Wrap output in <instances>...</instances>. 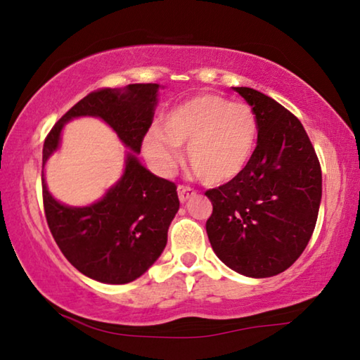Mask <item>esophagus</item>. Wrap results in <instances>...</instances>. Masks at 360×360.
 <instances>
[{"instance_id":"esophagus-1","label":"esophagus","mask_w":360,"mask_h":360,"mask_svg":"<svg viewBox=\"0 0 360 360\" xmlns=\"http://www.w3.org/2000/svg\"><path fill=\"white\" fill-rule=\"evenodd\" d=\"M178 195H179L181 203H186L188 198L195 197V195H197V192H195L193 188L188 187V186H178Z\"/></svg>"}]
</instances>
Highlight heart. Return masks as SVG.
<instances>
[{"mask_svg": "<svg viewBox=\"0 0 360 360\" xmlns=\"http://www.w3.org/2000/svg\"><path fill=\"white\" fill-rule=\"evenodd\" d=\"M251 106L205 94L181 103L144 138V155L163 173L178 163L174 148L187 146V163L208 186L233 181L245 172L257 144Z\"/></svg>", "mask_w": 360, "mask_h": 360, "instance_id": "obj_1", "label": "heart"}]
</instances>
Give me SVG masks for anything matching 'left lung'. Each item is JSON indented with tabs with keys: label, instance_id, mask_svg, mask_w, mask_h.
Returning <instances> with one entry per match:
<instances>
[{
	"label": "left lung",
	"instance_id": "obj_1",
	"mask_svg": "<svg viewBox=\"0 0 360 360\" xmlns=\"http://www.w3.org/2000/svg\"><path fill=\"white\" fill-rule=\"evenodd\" d=\"M257 119V146L238 178L210 188L206 233L219 259L249 278L279 275L311 238L322 197L321 163L302 122L270 96L233 87Z\"/></svg>",
	"mask_w": 360,
	"mask_h": 360
}]
</instances>
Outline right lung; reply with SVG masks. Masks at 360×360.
<instances>
[{"mask_svg":"<svg viewBox=\"0 0 360 360\" xmlns=\"http://www.w3.org/2000/svg\"><path fill=\"white\" fill-rule=\"evenodd\" d=\"M158 84H130L124 90L98 89L77 101L46 136L42 163L58 148L63 125L79 115L101 117L127 148L141 150L154 120ZM42 203L51 233L70 264L106 284L135 281L167 246L168 227L179 210L176 184L148 172L127 155L122 179L85 208L60 205L42 178Z\"/></svg>","mask_w":360,"mask_h":360,"instance_id":"obj_1","label":"right lung"}]
</instances>
